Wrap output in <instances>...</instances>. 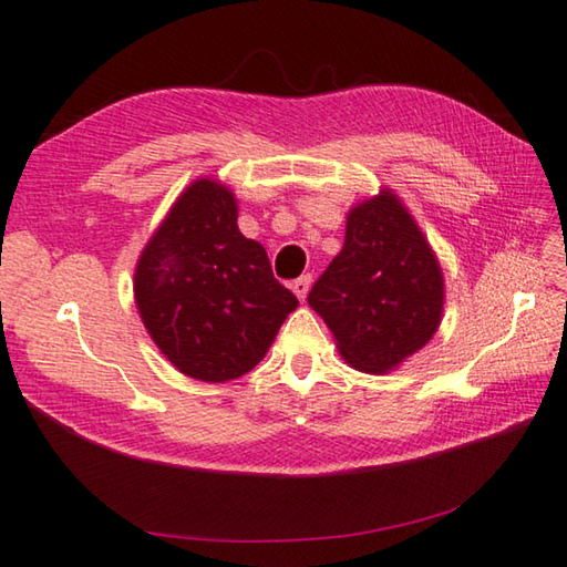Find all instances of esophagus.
<instances>
[{"mask_svg":"<svg viewBox=\"0 0 567 567\" xmlns=\"http://www.w3.org/2000/svg\"><path fill=\"white\" fill-rule=\"evenodd\" d=\"M309 287H312V275H302V277H297V280L292 282V292L297 295L299 302H305V299H307Z\"/></svg>","mask_w":567,"mask_h":567,"instance_id":"obj_1","label":"esophagus"}]
</instances>
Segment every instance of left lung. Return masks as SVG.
<instances>
[{"label":"left lung","mask_w":567,"mask_h":567,"mask_svg":"<svg viewBox=\"0 0 567 567\" xmlns=\"http://www.w3.org/2000/svg\"><path fill=\"white\" fill-rule=\"evenodd\" d=\"M351 369L395 371L435 337L445 277L425 233L391 188L351 206L341 252L307 297Z\"/></svg>","instance_id":"1"}]
</instances>
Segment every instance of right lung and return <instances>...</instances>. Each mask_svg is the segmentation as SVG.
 <instances>
[{
	"label": "right lung",
	"mask_w": 567,
	"mask_h": 567,
	"mask_svg": "<svg viewBox=\"0 0 567 567\" xmlns=\"http://www.w3.org/2000/svg\"><path fill=\"white\" fill-rule=\"evenodd\" d=\"M135 302L169 363L204 383L255 369L299 305L260 243L238 230V198L216 179L188 184L152 233L135 268Z\"/></svg>",
	"instance_id": "add662e5"
}]
</instances>
